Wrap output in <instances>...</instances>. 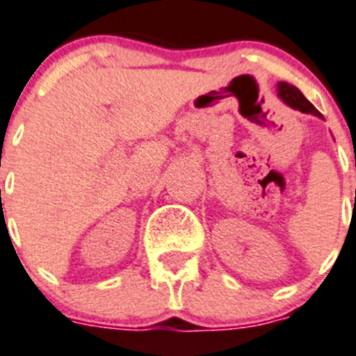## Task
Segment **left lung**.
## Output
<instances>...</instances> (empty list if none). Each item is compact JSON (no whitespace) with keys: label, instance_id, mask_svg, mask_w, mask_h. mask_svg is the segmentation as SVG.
Here are the masks:
<instances>
[{"label":"left lung","instance_id":"obj_1","mask_svg":"<svg viewBox=\"0 0 356 356\" xmlns=\"http://www.w3.org/2000/svg\"><path fill=\"white\" fill-rule=\"evenodd\" d=\"M277 96H280V99H282L283 103L289 104L293 110H299L302 111V113H311L318 118H323V115L304 97V94L300 92L296 86H290V83L286 82H280L277 83Z\"/></svg>","mask_w":356,"mask_h":356}]
</instances>
